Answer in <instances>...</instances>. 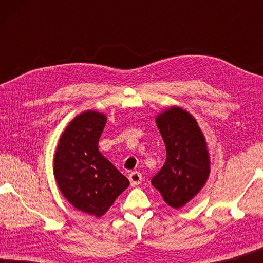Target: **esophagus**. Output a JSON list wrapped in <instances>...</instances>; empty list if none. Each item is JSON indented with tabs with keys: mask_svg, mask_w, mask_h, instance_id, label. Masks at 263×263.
<instances>
[{
	"mask_svg": "<svg viewBox=\"0 0 263 263\" xmlns=\"http://www.w3.org/2000/svg\"><path fill=\"white\" fill-rule=\"evenodd\" d=\"M141 179H142V176L138 171L130 172V174H129V181H130V185L132 186L139 185L140 183H141Z\"/></svg>",
	"mask_w": 263,
	"mask_h": 263,
	"instance_id": "esophagus-1",
	"label": "esophagus"
}]
</instances>
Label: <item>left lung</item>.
<instances>
[{
	"instance_id": "left-lung-1",
	"label": "left lung",
	"mask_w": 263,
	"mask_h": 263,
	"mask_svg": "<svg viewBox=\"0 0 263 263\" xmlns=\"http://www.w3.org/2000/svg\"><path fill=\"white\" fill-rule=\"evenodd\" d=\"M156 122L166 147V161L152 185L168 206L178 210L206 184L211 172L207 142L193 115L182 107H168Z\"/></svg>"
}]
</instances>
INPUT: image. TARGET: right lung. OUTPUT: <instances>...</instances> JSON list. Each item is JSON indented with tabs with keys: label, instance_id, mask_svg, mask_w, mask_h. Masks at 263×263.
Masks as SVG:
<instances>
[{
	"label": "right lung",
	"instance_id": "obj_1",
	"mask_svg": "<svg viewBox=\"0 0 263 263\" xmlns=\"http://www.w3.org/2000/svg\"><path fill=\"white\" fill-rule=\"evenodd\" d=\"M106 116L81 112L61 135L53 157V175L62 195L78 211L100 218L128 188V178L98 149Z\"/></svg>",
	"mask_w": 263,
	"mask_h": 263
}]
</instances>
